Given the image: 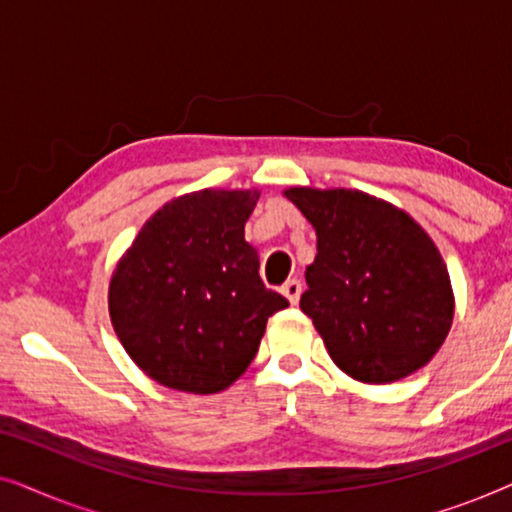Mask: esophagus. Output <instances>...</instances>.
I'll return each instance as SVG.
<instances>
[{"mask_svg": "<svg viewBox=\"0 0 512 512\" xmlns=\"http://www.w3.org/2000/svg\"><path fill=\"white\" fill-rule=\"evenodd\" d=\"M282 293L289 298L291 305H296L300 300V293H303V284H300L298 279H289V282L282 286Z\"/></svg>", "mask_w": 512, "mask_h": 512, "instance_id": "esophagus-1", "label": "esophagus"}]
</instances>
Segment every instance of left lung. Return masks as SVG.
Instances as JSON below:
<instances>
[{
	"label": "left lung",
	"mask_w": 512,
	"mask_h": 512,
	"mask_svg": "<svg viewBox=\"0 0 512 512\" xmlns=\"http://www.w3.org/2000/svg\"><path fill=\"white\" fill-rule=\"evenodd\" d=\"M317 230L300 310L342 373L387 384L426 366L454 317L450 275L422 226L361 191L289 188Z\"/></svg>",
	"instance_id": "1"
}]
</instances>
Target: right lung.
I'll return each mask as SVG.
<instances>
[{"label": "right lung", "mask_w": 512, "mask_h": 512, "mask_svg": "<svg viewBox=\"0 0 512 512\" xmlns=\"http://www.w3.org/2000/svg\"><path fill=\"white\" fill-rule=\"evenodd\" d=\"M258 191H200L158 209L109 284V314L130 359L188 394L230 387L254 361L272 314L289 307L258 275L244 223Z\"/></svg>", "instance_id": "right-lung-1"}]
</instances>
